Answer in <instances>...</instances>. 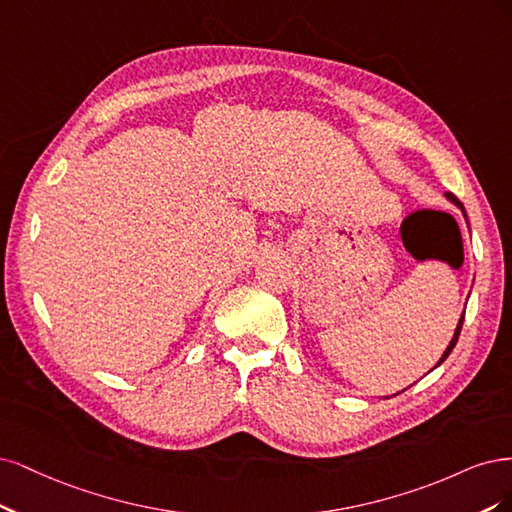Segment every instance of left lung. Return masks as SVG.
<instances>
[{"mask_svg":"<svg viewBox=\"0 0 512 512\" xmlns=\"http://www.w3.org/2000/svg\"><path fill=\"white\" fill-rule=\"evenodd\" d=\"M444 197H447V200L453 204V206H457L459 210H461V214H464V219H466V223H468V214H466V208H464V204H461L459 200H457V197L453 195V193H444ZM461 325H464V315H461L459 317V321H457V327H455V334H453V338H451V342H449V346H447V349H444V353H442V357L438 359V364L434 366V368H438L440 364H442V361L444 359H447L449 355H451V351L455 349V344H457V338H459V332H461ZM432 368V370H434ZM393 395H398V393H393ZM387 398H389V395H387Z\"/></svg>","mask_w":512,"mask_h":512,"instance_id":"left-lung-1","label":"left lung"}]
</instances>
